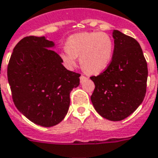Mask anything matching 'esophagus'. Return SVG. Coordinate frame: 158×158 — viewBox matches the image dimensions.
<instances>
[{
    "instance_id": "esophagus-1",
    "label": "esophagus",
    "mask_w": 158,
    "mask_h": 158,
    "mask_svg": "<svg viewBox=\"0 0 158 158\" xmlns=\"http://www.w3.org/2000/svg\"><path fill=\"white\" fill-rule=\"evenodd\" d=\"M86 79H87V78H86L85 76L81 75V76H80V82H83V81H84V80H85Z\"/></svg>"
}]
</instances>
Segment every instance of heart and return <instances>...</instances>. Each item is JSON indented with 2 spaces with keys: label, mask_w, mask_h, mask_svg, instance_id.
I'll return each mask as SVG.
<instances>
[{
  "label": "heart",
  "mask_w": 158,
  "mask_h": 158,
  "mask_svg": "<svg viewBox=\"0 0 158 158\" xmlns=\"http://www.w3.org/2000/svg\"><path fill=\"white\" fill-rule=\"evenodd\" d=\"M114 43L106 32L85 31L70 36L66 48L60 53L64 64L69 69L76 65L77 57L83 69L89 73H99L106 69L113 55Z\"/></svg>",
  "instance_id": "obj_1"
}]
</instances>
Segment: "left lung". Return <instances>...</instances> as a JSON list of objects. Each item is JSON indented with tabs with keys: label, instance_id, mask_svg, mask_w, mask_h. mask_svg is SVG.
Listing matches in <instances>:
<instances>
[{
	"label": "left lung",
	"instance_id": "obj_1",
	"mask_svg": "<svg viewBox=\"0 0 158 158\" xmlns=\"http://www.w3.org/2000/svg\"><path fill=\"white\" fill-rule=\"evenodd\" d=\"M112 36L111 62L100 75L90 77L95 85L90 99L102 117L119 121L132 114L144 100L148 70L137 41L117 30Z\"/></svg>",
	"mask_w": 158,
	"mask_h": 158
}]
</instances>
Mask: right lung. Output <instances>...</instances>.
I'll return each instance as SVG.
<instances>
[{"label": "right lung", "instance_id": "obj_1", "mask_svg": "<svg viewBox=\"0 0 158 158\" xmlns=\"http://www.w3.org/2000/svg\"><path fill=\"white\" fill-rule=\"evenodd\" d=\"M45 37L29 36L15 46L7 67L12 100L23 115L44 127L60 123L69 108V94L79 73L68 70Z\"/></svg>", "mask_w": 158, "mask_h": 158}]
</instances>
